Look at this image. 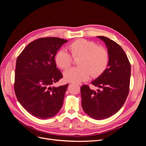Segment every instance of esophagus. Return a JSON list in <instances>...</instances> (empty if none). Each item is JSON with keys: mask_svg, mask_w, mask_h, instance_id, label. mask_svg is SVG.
I'll use <instances>...</instances> for the list:
<instances>
[{"mask_svg": "<svg viewBox=\"0 0 146 146\" xmlns=\"http://www.w3.org/2000/svg\"><path fill=\"white\" fill-rule=\"evenodd\" d=\"M78 85H81V84H78Z\"/></svg>", "mask_w": 146, "mask_h": 146, "instance_id": "obj_1", "label": "esophagus"}]
</instances>
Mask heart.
<instances>
[{"label": "heart", "instance_id": "heart-1", "mask_svg": "<svg viewBox=\"0 0 146 146\" xmlns=\"http://www.w3.org/2000/svg\"><path fill=\"white\" fill-rule=\"evenodd\" d=\"M69 49L74 58L78 60V67L72 68L64 72L66 80L80 83L87 80L91 76L98 77L107 68L110 62L108 50L102 47H98L95 42L85 39H79L70 43ZM56 65L62 69L68 68L71 65L72 58L69 53L61 49L55 56Z\"/></svg>", "mask_w": 146, "mask_h": 146}]
</instances>
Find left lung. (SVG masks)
<instances>
[{
    "mask_svg": "<svg viewBox=\"0 0 146 146\" xmlns=\"http://www.w3.org/2000/svg\"><path fill=\"white\" fill-rule=\"evenodd\" d=\"M97 37L107 46L110 62L105 71L91 82L100 90L96 91L84 85L80 91L84 111L100 120L114 115L125 103L129 92L131 66L125 52L116 42L104 36Z\"/></svg>",
    "mask_w": 146,
    "mask_h": 146,
    "instance_id": "left-lung-1",
    "label": "left lung"
}]
</instances>
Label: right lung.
I'll list each match as a JSON object with an SVG mask.
<instances>
[{
    "instance_id": "add662e5",
    "label": "right lung",
    "mask_w": 146,
    "mask_h": 146,
    "mask_svg": "<svg viewBox=\"0 0 146 146\" xmlns=\"http://www.w3.org/2000/svg\"><path fill=\"white\" fill-rule=\"evenodd\" d=\"M68 41L56 37L39 38L29 44L17 57L15 92L21 105L35 117L50 118L62 107L68 84L52 85L63 78L55 56Z\"/></svg>"
}]
</instances>
